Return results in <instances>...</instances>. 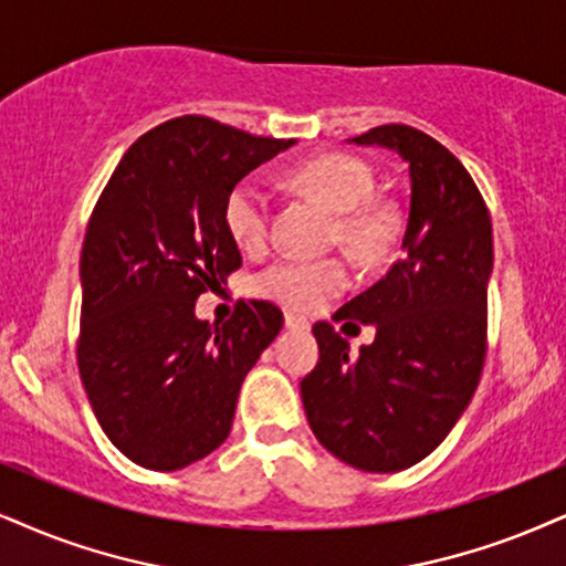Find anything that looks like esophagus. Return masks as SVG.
Wrapping results in <instances>:
<instances>
[{
	"instance_id": "1",
	"label": "esophagus",
	"mask_w": 566,
	"mask_h": 566,
	"mask_svg": "<svg viewBox=\"0 0 566 566\" xmlns=\"http://www.w3.org/2000/svg\"><path fill=\"white\" fill-rule=\"evenodd\" d=\"M284 326L292 328V332H307V328H311V324H307V318L297 316V313H292V311L284 313Z\"/></svg>"
}]
</instances>
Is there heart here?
Returning <instances> with one entry per match:
<instances>
[{
    "mask_svg": "<svg viewBox=\"0 0 566 566\" xmlns=\"http://www.w3.org/2000/svg\"><path fill=\"white\" fill-rule=\"evenodd\" d=\"M292 180L324 200L339 213V234L355 253L370 255L389 238V213L370 203L376 190L374 169L357 156L328 154L305 161ZM271 219V196L259 177H245L224 200V224L242 250H255L266 242ZM349 284V271L339 259H303L284 255L255 276V292L276 303L313 311L328 297L339 295Z\"/></svg>",
    "mask_w": 566,
    "mask_h": 566,
    "instance_id": "1",
    "label": "heart"
}]
</instances>
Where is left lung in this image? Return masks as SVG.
Listing matches in <instances>:
<instances>
[{
    "label": "left lung",
    "instance_id": "obj_1",
    "mask_svg": "<svg viewBox=\"0 0 566 566\" xmlns=\"http://www.w3.org/2000/svg\"><path fill=\"white\" fill-rule=\"evenodd\" d=\"M384 146L410 167L402 259L336 318L376 326L349 355L332 324L313 326L316 368L300 381L316 439L366 473H399L433 452L475 395L485 360L493 269L491 217L452 151L410 125L353 138Z\"/></svg>",
    "mask_w": 566,
    "mask_h": 566
}]
</instances>
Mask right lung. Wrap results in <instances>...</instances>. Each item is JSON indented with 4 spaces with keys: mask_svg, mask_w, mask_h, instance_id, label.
I'll return each instance as SVG.
<instances>
[{
    "mask_svg": "<svg viewBox=\"0 0 566 566\" xmlns=\"http://www.w3.org/2000/svg\"><path fill=\"white\" fill-rule=\"evenodd\" d=\"M292 143L185 114L140 135L96 200L77 368L98 426L140 468L169 473L221 447L248 370L284 324L250 300L211 326L196 300L242 266L230 190Z\"/></svg>",
    "mask_w": 566,
    "mask_h": 566,
    "instance_id": "1",
    "label": "right lung"
}]
</instances>
